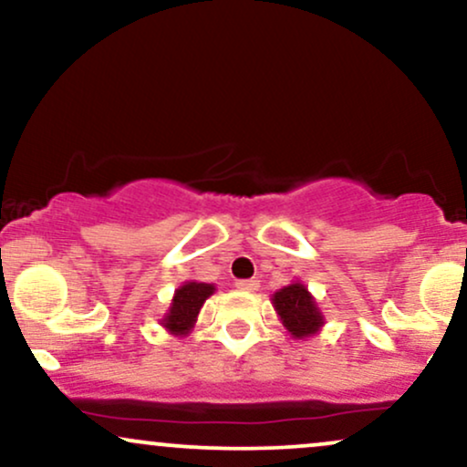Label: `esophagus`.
Wrapping results in <instances>:
<instances>
[{"mask_svg": "<svg viewBox=\"0 0 467 467\" xmlns=\"http://www.w3.org/2000/svg\"><path fill=\"white\" fill-rule=\"evenodd\" d=\"M234 285H237L241 292H256V289L261 287V283L256 281V278H245V281H237Z\"/></svg>", "mask_w": 467, "mask_h": 467, "instance_id": "obj_1", "label": "esophagus"}]
</instances>
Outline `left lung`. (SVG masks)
Returning a JSON list of instances; mask_svg holds the SVG:
<instances>
[{"mask_svg":"<svg viewBox=\"0 0 467 467\" xmlns=\"http://www.w3.org/2000/svg\"><path fill=\"white\" fill-rule=\"evenodd\" d=\"M272 305H275L278 320L294 340L312 337L320 334V329L325 327V316L320 312L318 303L301 281H292L272 294Z\"/></svg>","mask_w":467,"mask_h":467,"instance_id":"8db88e82","label":"left lung"}]
</instances>
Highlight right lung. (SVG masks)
<instances>
[{"mask_svg":"<svg viewBox=\"0 0 467 467\" xmlns=\"http://www.w3.org/2000/svg\"><path fill=\"white\" fill-rule=\"evenodd\" d=\"M215 294V285L213 283H200V281H184L175 289L173 298H171L169 309H166L162 325L171 336H189L192 327L197 323V316L203 307L208 296Z\"/></svg>","mask_w":467,"mask_h":467,"instance_id":"right-lung-1","label":"right lung"}]
</instances>
